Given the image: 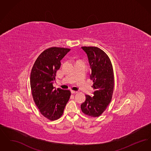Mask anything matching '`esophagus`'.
Returning <instances> with one entry per match:
<instances>
[{
  "mask_svg": "<svg viewBox=\"0 0 151 151\" xmlns=\"http://www.w3.org/2000/svg\"><path fill=\"white\" fill-rule=\"evenodd\" d=\"M71 93L72 94L77 93H78L77 91H71Z\"/></svg>",
  "mask_w": 151,
  "mask_h": 151,
  "instance_id": "esophagus-1",
  "label": "esophagus"
}]
</instances>
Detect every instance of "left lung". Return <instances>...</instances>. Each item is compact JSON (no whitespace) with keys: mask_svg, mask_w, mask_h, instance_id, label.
Segmentation results:
<instances>
[{"mask_svg":"<svg viewBox=\"0 0 151 151\" xmlns=\"http://www.w3.org/2000/svg\"><path fill=\"white\" fill-rule=\"evenodd\" d=\"M86 52L91 70V79L95 89L92 97L86 95V100L81 105L82 112L86 115L100 116L111 102L114 86L113 65L108 55L95 46H83Z\"/></svg>","mask_w":151,"mask_h":151,"instance_id":"left-lung-1","label":"left lung"}]
</instances>
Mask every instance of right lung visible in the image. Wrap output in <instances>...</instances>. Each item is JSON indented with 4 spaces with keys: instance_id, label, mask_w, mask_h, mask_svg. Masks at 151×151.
<instances>
[{
    "instance_id": "obj_1",
    "label": "right lung",
    "mask_w": 151,
    "mask_h": 151,
    "mask_svg": "<svg viewBox=\"0 0 151 151\" xmlns=\"http://www.w3.org/2000/svg\"><path fill=\"white\" fill-rule=\"evenodd\" d=\"M70 50L52 47L43 51L31 71L30 84L33 100L41 114L50 121L57 120L63 115L71 96L70 90H57L52 86L60 60Z\"/></svg>"
}]
</instances>
